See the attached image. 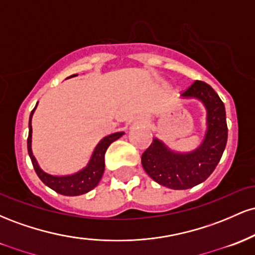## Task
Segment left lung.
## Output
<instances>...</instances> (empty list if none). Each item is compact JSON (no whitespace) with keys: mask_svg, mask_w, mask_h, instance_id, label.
<instances>
[{"mask_svg":"<svg viewBox=\"0 0 255 255\" xmlns=\"http://www.w3.org/2000/svg\"><path fill=\"white\" fill-rule=\"evenodd\" d=\"M182 96L200 99L206 107L207 131L203 144L191 153H175L153 139L141 154L148 176L171 189H188L204 182L221 160L228 140L224 104L209 84L195 80Z\"/></svg>","mask_w":255,"mask_h":255,"instance_id":"left-lung-1","label":"left lung"}]
</instances>
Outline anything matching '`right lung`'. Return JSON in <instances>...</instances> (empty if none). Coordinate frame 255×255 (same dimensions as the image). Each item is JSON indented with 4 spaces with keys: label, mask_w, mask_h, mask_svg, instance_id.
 <instances>
[{
    "label": "right lung",
    "mask_w": 255,
    "mask_h": 255,
    "mask_svg": "<svg viewBox=\"0 0 255 255\" xmlns=\"http://www.w3.org/2000/svg\"><path fill=\"white\" fill-rule=\"evenodd\" d=\"M77 75V74H75ZM72 75V77H75ZM69 77V78H72ZM37 107V105H36ZM34 107V109H36ZM34 109L31 111L30 121H28V137H27V151L30 154L32 165H33L34 171L37 172L38 177L42 180L44 184L51 188L58 194L68 195V197H75V195H81L85 193L90 192L91 189L95 188L99 183L102 176H103L105 163H104V154L107 152V148L109 147L111 142L118 140L119 137L124 135L122 131L120 133H114L110 135L105 136L104 139L101 140V142L97 145L95 152H93L92 157L89 164L81 171L77 172L74 175H69V176H52V175L46 174L37 164L36 158L33 157L31 150V136H32V126H31V119L33 115Z\"/></svg>",
    "instance_id": "1"
}]
</instances>
